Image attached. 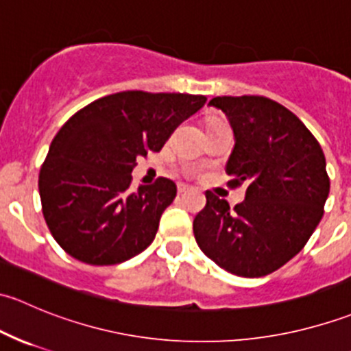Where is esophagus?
<instances>
[{"label": "esophagus", "instance_id": "34e87169", "mask_svg": "<svg viewBox=\"0 0 351 351\" xmlns=\"http://www.w3.org/2000/svg\"><path fill=\"white\" fill-rule=\"evenodd\" d=\"M190 186H186V185H178V195H185L186 192H190Z\"/></svg>", "mask_w": 351, "mask_h": 351}]
</instances>
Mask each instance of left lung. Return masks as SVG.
<instances>
[{"mask_svg": "<svg viewBox=\"0 0 351 351\" xmlns=\"http://www.w3.org/2000/svg\"><path fill=\"white\" fill-rule=\"evenodd\" d=\"M234 147L226 162L231 185L246 183L243 204L205 193L193 219L205 256L239 277L278 270L304 247L323 217L329 195L326 158L316 137L284 105L265 97H215Z\"/></svg>", "mask_w": 351, "mask_h": 351, "instance_id": "left-lung-1", "label": "left lung"}]
</instances>
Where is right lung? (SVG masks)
<instances>
[{
  "label": "right lung",
  "instance_id": "right-lung-1",
  "mask_svg": "<svg viewBox=\"0 0 351 351\" xmlns=\"http://www.w3.org/2000/svg\"><path fill=\"white\" fill-rule=\"evenodd\" d=\"M207 98L122 91L74 113L51 143L38 175L42 212L59 246L88 265H117L153 243L176 185L158 178L130 192L139 156L161 151Z\"/></svg>",
  "mask_w": 351,
  "mask_h": 351
}]
</instances>
